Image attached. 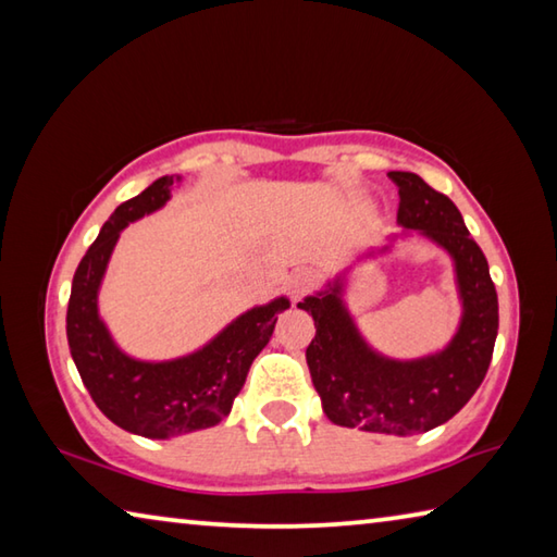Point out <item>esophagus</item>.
<instances>
[{
	"mask_svg": "<svg viewBox=\"0 0 557 557\" xmlns=\"http://www.w3.org/2000/svg\"><path fill=\"white\" fill-rule=\"evenodd\" d=\"M314 287V275H312V270H295L292 272V275L287 277V289H289V295H292V299H299V297H305L309 289Z\"/></svg>",
	"mask_w": 557,
	"mask_h": 557,
	"instance_id": "1",
	"label": "esophagus"
}]
</instances>
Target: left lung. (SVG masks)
<instances>
[{
	"instance_id": "obj_1",
	"label": "left lung",
	"mask_w": 557,
	"mask_h": 557,
	"mask_svg": "<svg viewBox=\"0 0 557 557\" xmlns=\"http://www.w3.org/2000/svg\"><path fill=\"white\" fill-rule=\"evenodd\" d=\"M398 186L400 235L420 238L447 250L455 265L461 317L445 348L420 358H391L366 342L344 299L348 270L326 282L324 289L299 301L312 314L317 334L307 346V366L322 398V410L334 425L379 435H420L442 425L465 408L482 385L498 334V299L488 262L471 240L465 219L445 194L412 172L388 174ZM366 252L363 258H373ZM361 258V260H363Z\"/></svg>"
}]
</instances>
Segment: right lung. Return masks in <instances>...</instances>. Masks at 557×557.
<instances>
[{
	"instance_id": "obj_1",
	"label": "right lung",
	"mask_w": 557,
	"mask_h": 557,
	"mask_svg": "<svg viewBox=\"0 0 557 557\" xmlns=\"http://www.w3.org/2000/svg\"><path fill=\"white\" fill-rule=\"evenodd\" d=\"M178 182L182 176H162L135 199L117 206L75 270L65 314L73 363L90 398L117 428L149 440L188 435L228 418L250 363L275 332L277 314L289 309L287 297L252 307L223 326L209 344L169 361H143L122 351L100 317L102 277L120 233L162 209Z\"/></svg>"
}]
</instances>
